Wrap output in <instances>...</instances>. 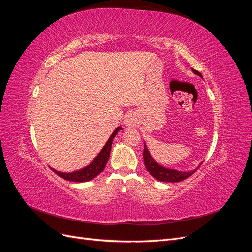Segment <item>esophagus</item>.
<instances>
[{
	"label": "esophagus",
	"instance_id": "obj_1",
	"mask_svg": "<svg viewBox=\"0 0 252 252\" xmlns=\"http://www.w3.org/2000/svg\"><path fill=\"white\" fill-rule=\"evenodd\" d=\"M134 123H135V118H134L133 114H131V113L127 114V116L125 117V119H124L125 126L130 127V126H133Z\"/></svg>",
	"mask_w": 252,
	"mask_h": 252
}]
</instances>
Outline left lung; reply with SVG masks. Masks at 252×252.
Masks as SVG:
<instances>
[{"instance_id": "1", "label": "left lung", "mask_w": 252, "mask_h": 252, "mask_svg": "<svg viewBox=\"0 0 252 252\" xmlns=\"http://www.w3.org/2000/svg\"><path fill=\"white\" fill-rule=\"evenodd\" d=\"M192 71L200 75L201 78L202 74L197 71L192 69ZM143 158H144V164L145 167H146V169L148 170V172L154 177L155 179H157L158 181H161V182H172V183H177L180 181L185 180L187 178H189L190 175H192L196 169L199 168L201 166V164L196 167L194 170H190V171H179V170H175V169H169V168H166V167H163L159 164H158L154 158H152L150 152L147 148V145L144 143V154H143Z\"/></svg>"}]
</instances>
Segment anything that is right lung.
Listing matches in <instances>:
<instances>
[{"label":"right lung","mask_w":252,"mask_h":252,"mask_svg":"<svg viewBox=\"0 0 252 252\" xmlns=\"http://www.w3.org/2000/svg\"><path fill=\"white\" fill-rule=\"evenodd\" d=\"M120 130H122V128L118 127L116 130L112 132L110 138L108 139L107 142H106L102 150L98 152V155L94 158V161L91 162L89 165L84 167V168L72 171V172H61V171H58L53 168H51V169L55 171L58 175H60L61 178H63V179H65L67 181H70V182H88L90 180L94 179L104 170L106 164H107L108 158L110 157L112 141L114 139V136L117 135V133Z\"/></svg>","instance_id":"add662e5"}]
</instances>
